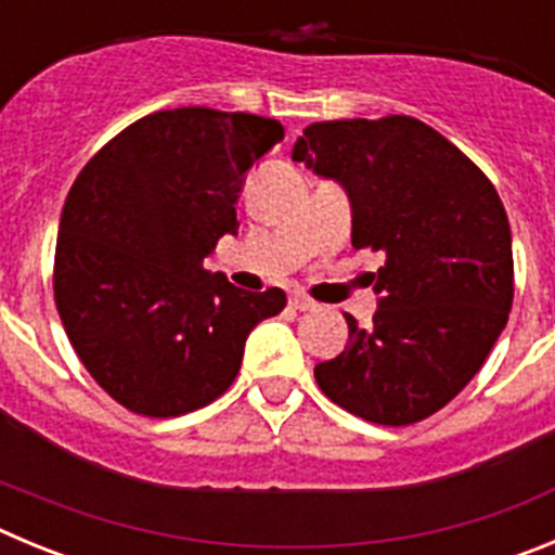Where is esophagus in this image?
<instances>
[{
    "label": "esophagus",
    "mask_w": 555,
    "mask_h": 555,
    "mask_svg": "<svg viewBox=\"0 0 555 555\" xmlns=\"http://www.w3.org/2000/svg\"><path fill=\"white\" fill-rule=\"evenodd\" d=\"M288 306L297 308V311H313L317 302H313L306 292H292L288 294Z\"/></svg>",
    "instance_id": "esophagus-1"
}]
</instances>
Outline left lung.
<instances>
[{
  "mask_svg": "<svg viewBox=\"0 0 555 555\" xmlns=\"http://www.w3.org/2000/svg\"><path fill=\"white\" fill-rule=\"evenodd\" d=\"M345 185L352 247L380 249L372 327L317 364L333 403L375 425H414L483 366L514 300L512 230L492 180L414 116L317 121L292 152Z\"/></svg>",
  "mask_w": 555,
  "mask_h": 555,
  "instance_id": "left-lung-1",
  "label": "left lung"
}]
</instances>
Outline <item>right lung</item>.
Listing matches in <instances>:
<instances>
[{
	"label": "right lung",
	"mask_w": 555,
	"mask_h": 555,
	"mask_svg": "<svg viewBox=\"0 0 555 555\" xmlns=\"http://www.w3.org/2000/svg\"><path fill=\"white\" fill-rule=\"evenodd\" d=\"M283 125L253 113H150L82 166L61 214L55 302L96 384L144 416L214 403L244 341L286 308L283 288L244 292L203 261L238 230L244 175Z\"/></svg>",
	"instance_id": "obj_1"
}]
</instances>
